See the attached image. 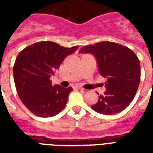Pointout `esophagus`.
Instances as JSON below:
<instances>
[{
    "instance_id": "1",
    "label": "esophagus",
    "mask_w": 153,
    "mask_h": 153,
    "mask_svg": "<svg viewBox=\"0 0 153 153\" xmlns=\"http://www.w3.org/2000/svg\"><path fill=\"white\" fill-rule=\"evenodd\" d=\"M74 88H76V89H83V88H82L81 86H79V85H75Z\"/></svg>"
}]
</instances>
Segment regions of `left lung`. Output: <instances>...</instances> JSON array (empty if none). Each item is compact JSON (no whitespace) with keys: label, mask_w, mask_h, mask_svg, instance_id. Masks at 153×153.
I'll list each match as a JSON object with an SVG mask.
<instances>
[{"label":"left lung","mask_w":153,"mask_h":153,"mask_svg":"<svg viewBox=\"0 0 153 153\" xmlns=\"http://www.w3.org/2000/svg\"><path fill=\"white\" fill-rule=\"evenodd\" d=\"M79 52L94 55L99 73L107 79L105 93L91 108L104 115L125 110L134 99L140 83V63L136 54L127 47L106 41L84 46Z\"/></svg>","instance_id":"left-lung-1"}]
</instances>
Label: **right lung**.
I'll return each instance as SVG.
<instances>
[{
    "label": "right lung",
    "mask_w": 153,
    "mask_h": 153,
    "mask_svg": "<svg viewBox=\"0 0 153 153\" xmlns=\"http://www.w3.org/2000/svg\"><path fill=\"white\" fill-rule=\"evenodd\" d=\"M78 47H64L43 41L25 47L19 53L14 65L15 88L21 102L33 114L51 117L65 108L73 88L52 86L50 78L65 58Z\"/></svg>",
    "instance_id": "1"
}]
</instances>
